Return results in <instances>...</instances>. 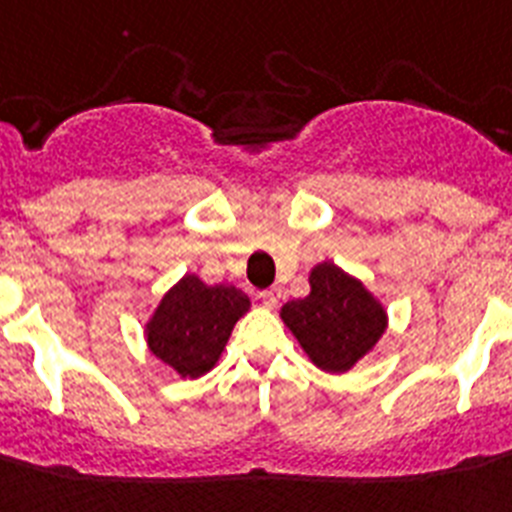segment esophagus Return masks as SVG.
Masks as SVG:
<instances>
[{"instance_id": "esophagus-1", "label": "esophagus", "mask_w": 512, "mask_h": 512, "mask_svg": "<svg viewBox=\"0 0 512 512\" xmlns=\"http://www.w3.org/2000/svg\"><path fill=\"white\" fill-rule=\"evenodd\" d=\"M260 301L268 306V309H273V306L281 301V288H268V291H262Z\"/></svg>"}]
</instances>
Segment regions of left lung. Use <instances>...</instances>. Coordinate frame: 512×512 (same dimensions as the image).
Returning <instances> with one entry per match:
<instances>
[{
    "mask_svg": "<svg viewBox=\"0 0 512 512\" xmlns=\"http://www.w3.org/2000/svg\"><path fill=\"white\" fill-rule=\"evenodd\" d=\"M309 286V296L283 306L281 319L314 366L327 373L350 371L384 335L386 309L335 262L311 268Z\"/></svg>",
    "mask_w": 512,
    "mask_h": 512,
    "instance_id": "obj_1",
    "label": "left lung"
}]
</instances>
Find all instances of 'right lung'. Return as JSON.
Returning a JSON list of instances; mask_svg holds the SVG:
<instances>
[{"mask_svg":"<svg viewBox=\"0 0 512 512\" xmlns=\"http://www.w3.org/2000/svg\"><path fill=\"white\" fill-rule=\"evenodd\" d=\"M250 299L234 286H206L188 273L164 293L146 322V342L159 361L182 379H198L219 363L234 324Z\"/></svg>","mask_w":512,"mask_h":512,"instance_id":"1","label":"right lung"}]
</instances>
